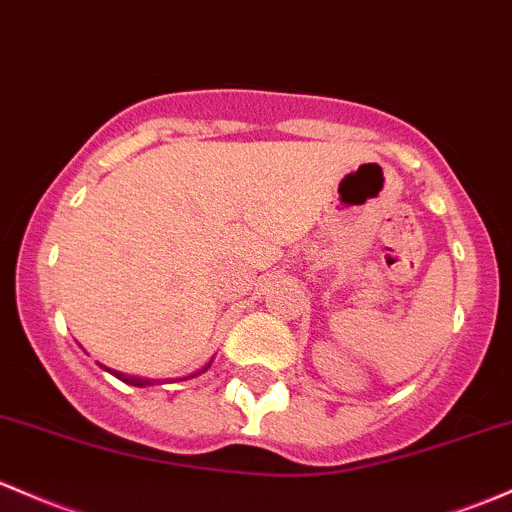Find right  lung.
I'll use <instances>...</instances> for the list:
<instances>
[{
  "mask_svg": "<svg viewBox=\"0 0 512 512\" xmlns=\"http://www.w3.org/2000/svg\"><path fill=\"white\" fill-rule=\"evenodd\" d=\"M208 368H211V365H206V368H203V370H208ZM203 370H201V373H203ZM110 373L115 375V378H120L122 383L137 385V387H144V385H154V383H157V380H147V378H129V375H125V373H115V370H110ZM191 378H193V375H191Z\"/></svg>",
  "mask_w": 512,
  "mask_h": 512,
  "instance_id": "obj_1",
  "label": "right lung"
}]
</instances>
